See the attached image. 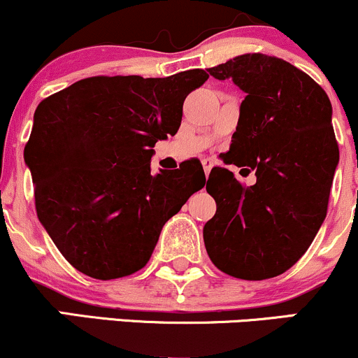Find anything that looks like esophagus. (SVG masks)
Wrapping results in <instances>:
<instances>
[{
	"label": "esophagus",
	"instance_id": "esophagus-1",
	"mask_svg": "<svg viewBox=\"0 0 358 358\" xmlns=\"http://www.w3.org/2000/svg\"><path fill=\"white\" fill-rule=\"evenodd\" d=\"M202 165H203L205 175L208 176V173H210V170L213 168V165H215V162H213V159H210V158H203L202 159Z\"/></svg>",
	"mask_w": 358,
	"mask_h": 358
}]
</instances>
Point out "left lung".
I'll use <instances>...</instances> for the list:
<instances>
[{"label": "left lung", "instance_id": "obj_1", "mask_svg": "<svg viewBox=\"0 0 358 358\" xmlns=\"http://www.w3.org/2000/svg\"><path fill=\"white\" fill-rule=\"evenodd\" d=\"M208 73L245 92L229 155L244 159L257 180L244 187L227 168L210 171L207 192L217 212L203 227L205 249L229 276H279L306 252L327 217L338 165L331 102L308 73L264 53H244Z\"/></svg>", "mask_w": 358, "mask_h": 358}]
</instances>
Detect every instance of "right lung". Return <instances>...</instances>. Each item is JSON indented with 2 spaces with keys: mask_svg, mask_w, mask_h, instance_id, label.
<instances>
[{
  "mask_svg": "<svg viewBox=\"0 0 358 358\" xmlns=\"http://www.w3.org/2000/svg\"><path fill=\"white\" fill-rule=\"evenodd\" d=\"M208 73L97 76L38 104L24 159L36 215L62 256L94 279L129 276L159 232L205 185L202 163L151 173L155 145L176 134L183 101Z\"/></svg>",
  "mask_w": 358,
  "mask_h": 358,
  "instance_id": "1",
  "label": "right lung"
}]
</instances>
